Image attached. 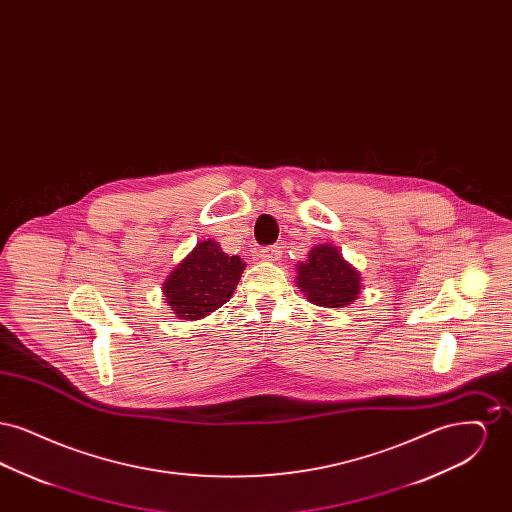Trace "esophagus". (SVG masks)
<instances>
[{"label": "esophagus", "instance_id": "esophagus-1", "mask_svg": "<svg viewBox=\"0 0 512 512\" xmlns=\"http://www.w3.org/2000/svg\"><path fill=\"white\" fill-rule=\"evenodd\" d=\"M259 257H261L263 261H267V263H274V261L280 259V249H278V247H263V249L259 251Z\"/></svg>", "mask_w": 512, "mask_h": 512}]
</instances>
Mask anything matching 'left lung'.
I'll use <instances>...</instances> for the list:
<instances>
[{
    "instance_id": "8db88e82",
    "label": "left lung",
    "mask_w": 512,
    "mask_h": 512,
    "mask_svg": "<svg viewBox=\"0 0 512 512\" xmlns=\"http://www.w3.org/2000/svg\"><path fill=\"white\" fill-rule=\"evenodd\" d=\"M297 288L318 307L340 309L361 293V272L343 259L336 245H315L307 261L297 263Z\"/></svg>"
}]
</instances>
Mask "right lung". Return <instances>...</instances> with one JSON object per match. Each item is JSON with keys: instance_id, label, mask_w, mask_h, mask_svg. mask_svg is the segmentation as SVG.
Wrapping results in <instances>:
<instances>
[{"instance_id": "right-lung-1", "label": "right lung", "mask_w": 512, "mask_h": 512, "mask_svg": "<svg viewBox=\"0 0 512 512\" xmlns=\"http://www.w3.org/2000/svg\"><path fill=\"white\" fill-rule=\"evenodd\" d=\"M245 263L226 255L215 240H201L163 282L165 303L182 320L215 313L236 290Z\"/></svg>"}]
</instances>
